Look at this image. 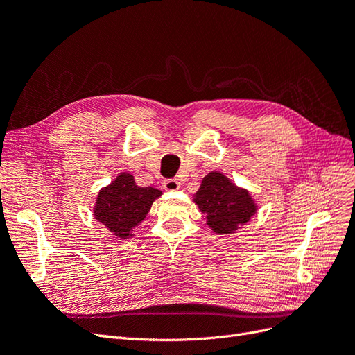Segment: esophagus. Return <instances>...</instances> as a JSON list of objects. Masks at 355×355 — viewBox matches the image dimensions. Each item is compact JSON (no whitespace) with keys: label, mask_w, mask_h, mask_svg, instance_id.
Here are the masks:
<instances>
[{"label":"esophagus","mask_w":355,"mask_h":355,"mask_svg":"<svg viewBox=\"0 0 355 355\" xmlns=\"http://www.w3.org/2000/svg\"><path fill=\"white\" fill-rule=\"evenodd\" d=\"M163 188L166 191H178L180 188V182L178 179H167L163 182Z\"/></svg>","instance_id":"esophagus-1"}]
</instances>
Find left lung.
<instances>
[{"instance_id": "obj_1", "label": "left lung", "mask_w": 355, "mask_h": 355, "mask_svg": "<svg viewBox=\"0 0 355 355\" xmlns=\"http://www.w3.org/2000/svg\"><path fill=\"white\" fill-rule=\"evenodd\" d=\"M194 201L206 214L209 227L218 234L234 232L256 211L249 192L235 187L218 171L202 179Z\"/></svg>"}]
</instances>
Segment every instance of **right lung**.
I'll return each instance as SVG.
<instances>
[{"label":"right lung","mask_w":355,"mask_h":355,"mask_svg":"<svg viewBox=\"0 0 355 355\" xmlns=\"http://www.w3.org/2000/svg\"><path fill=\"white\" fill-rule=\"evenodd\" d=\"M159 196V189L137 187L132 175L123 173L99 192L94 216L116 237L127 239Z\"/></svg>","instance_id":"right-lung-1"}]
</instances>
